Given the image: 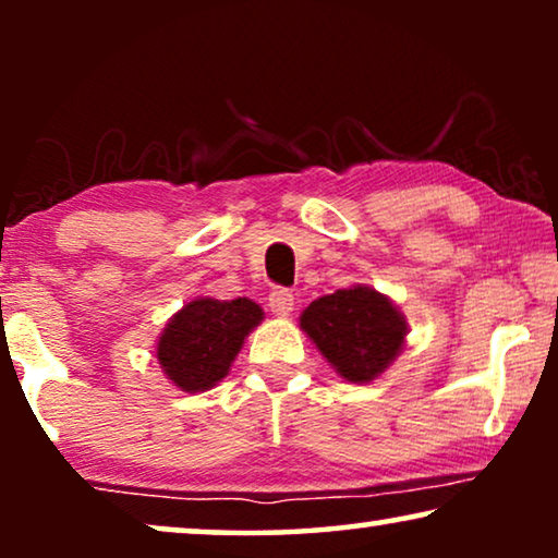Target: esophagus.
<instances>
[{
    "label": "esophagus",
    "mask_w": 558,
    "mask_h": 558,
    "mask_svg": "<svg viewBox=\"0 0 558 558\" xmlns=\"http://www.w3.org/2000/svg\"><path fill=\"white\" fill-rule=\"evenodd\" d=\"M269 310H271L277 317L292 315V310H294V294L289 292V289H284V287H274L271 294H269Z\"/></svg>",
    "instance_id": "34e87169"
}]
</instances>
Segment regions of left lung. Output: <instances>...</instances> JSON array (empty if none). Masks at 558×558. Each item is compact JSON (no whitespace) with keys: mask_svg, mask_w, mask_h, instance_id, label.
I'll use <instances>...</instances> for the list:
<instances>
[{"mask_svg":"<svg viewBox=\"0 0 558 558\" xmlns=\"http://www.w3.org/2000/svg\"><path fill=\"white\" fill-rule=\"evenodd\" d=\"M302 330L350 384H368L401 353L407 319L371 287L338 289L302 312Z\"/></svg>","mask_w":558,"mask_h":558,"instance_id":"1","label":"left lung"}]
</instances>
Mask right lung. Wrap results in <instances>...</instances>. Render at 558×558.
<instances>
[{
  "label": "right lung",
  "instance_id": "1",
  "mask_svg": "<svg viewBox=\"0 0 558 558\" xmlns=\"http://www.w3.org/2000/svg\"><path fill=\"white\" fill-rule=\"evenodd\" d=\"M264 319L256 302L201 296L185 304L157 342V361L180 391H208L226 378L246 335Z\"/></svg>",
  "mask_w": 558,
  "mask_h": 558
}]
</instances>
